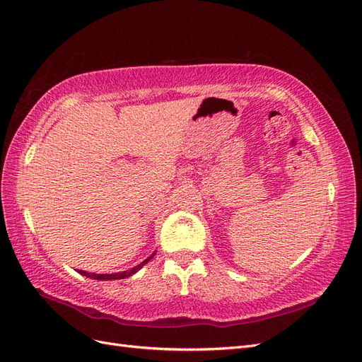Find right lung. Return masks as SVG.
Segmentation results:
<instances>
[{
  "label": "right lung",
  "instance_id": "add662e5",
  "mask_svg": "<svg viewBox=\"0 0 362 362\" xmlns=\"http://www.w3.org/2000/svg\"><path fill=\"white\" fill-rule=\"evenodd\" d=\"M152 257H149V258H146L144 262H141V264H139V266H136V267H133L131 269L129 272H122V273H112V275H96V273H87V272H84V270H78V273H81V275H84V276H87V278H92V279H100V281H110V279H124V278H127V276H131V275H134V273L141 267V266H145L146 262L151 259Z\"/></svg>",
  "mask_w": 362,
  "mask_h": 362
}]
</instances>
